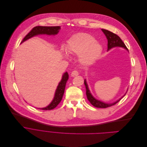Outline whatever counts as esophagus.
Wrapping results in <instances>:
<instances>
[{"instance_id": "obj_1", "label": "esophagus", "mask_w": 147, "mask_h": 147, "mask_svg": "<svg viewBox=\"0 0 147 147\" xmlns=\"http://www.w3.org/2000/svg\"><path fill=\"white\" fill-rule=\"evenodd\" d=\"M79 75V72L77 71H74L72 72L71 73V76L74 77V76H76Z\"/></svg>"}]
</instances>
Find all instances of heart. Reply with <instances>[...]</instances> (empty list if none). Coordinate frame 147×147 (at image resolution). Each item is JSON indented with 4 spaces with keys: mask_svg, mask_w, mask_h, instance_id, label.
Segmentation results:
<instances>
[{
    "mask_svg": "<svg viewBox=\"0 0 147 147\" xmlns=\"http://www.w3.org/2000/svg\"><path fill=\"white\" fill-rule=\"evenodd\" d=\"M67 48L69 53L80 55V61L84 64L93 63L102 52L101 46L92 35L87 33L73 35L68 41ZM62 50L65 56L68 57L67 51L64 48Z\"/></svg>",
    "mask_w": 147,
    "mask_h": 147,
    "instance_id": "obj_1",
    "label": "heart"
}]
</instances>
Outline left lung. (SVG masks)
I'll list each match as a JSON object with an SVG mask.
<instances>
[{
  "label": "left lung",
  "mask_w": 147,
  "mask_h": 147,
  "mask_svg": "<svg viewBox=\"0 0 147 147\" xmlns=\"http://www.w3.org/2000/svg\"><path fill=\"white\" fill-rule=\"evenodd\" d=\"M102 31L103 32V33L105 34L107 40H108V50H110L111 49L115 47H124L125 49H126L127 50H128L127 48L126 47L125 44L123 42V41L121 40V39L120 38L119 36H118L117 35H116L115 34L109 31L108 30H106V29H101ZM129 51V50H128ZM85 87H86V96H87V98L89 100L90 103L95 107L97 108H106L109 107H111L112 105H114L115 104H116V103H118L122 98L123 96H125V94L119 100H118V101H116L115 102L113 103H110V104H107V103H104L101 101H99L97 99H96L94 97H93V96L92 95V94L90 92V90L89 89V87H88L87 84L86 83V80H84V82Z\"/></svg>",
  "instance_id": "1"
}]
</instances>
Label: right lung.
Here are the masks:
<instances>
[{
	"instance_id": "obj_1",
	"label": "right lung",
	"mask_w": 147,
	"mask_h": 147,
	"mask_svg": "<svg viewBox=\"0 0 147 147\" xmlns=\"http://www.w3.org/2000/svg\"><path fill=\"white\" fill-rule=\"evenodd\" d=\"M60 29V26H36L32 28V30L29 32L23 39L21 43L25 42V40H28V39L31 38L33 36H35L38 35H42V34H46L49 35H55L57 34L59 32ZM68 74L65 72L64 74L62 79L61 82L58 84L57 88L56 89L55 96L54 99L51 101V102L46 107L40 108L42 110H51L55 108L59 103L61 102L64 93L65 85L67 83V80H68Z\"/></svg>"
}]
</instances>
